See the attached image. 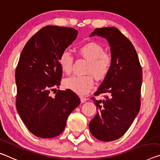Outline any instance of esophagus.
<instances>
[{
	"label": "esophagus",
	"instance_id": "obj_1",
	"mask_svg": "<svg viewBox=\"0 0 160 160\" xmlns=\"http://www.w3.org/2000/svg\"><path fill=\"white\" fill-rule=\"evenodd\" d=\"M80 99H81V102H82V103H83L85 102L86 101H87V98H86L85 97H83V96H81L80 97Z\"/></svg>",
	"mask_w": 160,
	"mask_h": 160
}]
</instances>
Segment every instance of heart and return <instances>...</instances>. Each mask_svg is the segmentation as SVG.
I'll return each instance as SVG.
<instances>
[{
  "label": "heart",
  "mask_w": 160,
  "mask_h": 160,
  "mask_svg": "<svg viewBox=\"0 0 160 160\" xmlns=\"http://www.w3.org/2000/svg\"><path fill=\"white\" fill-rule=\"evenodd\" d=\"M78 52L85 59L88 61L87 72L89 74L84 76H73L63 82L65 87L78 94L84 95L92 89L94 85V77L97 80L107 77L112 66L111 57L105 53L104 49L97 43L90 42L83 44L78 48ZM73 58L68 51H63L58 58L61 71L66 74L72 72Z\"/></svg>",
  "instance_id": "b5f03b06"
}]
</instances>
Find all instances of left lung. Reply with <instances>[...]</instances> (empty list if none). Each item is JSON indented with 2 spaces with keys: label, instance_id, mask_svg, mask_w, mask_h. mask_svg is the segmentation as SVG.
<instances>
[{
  "label": "left lung",
  "instance_id": "1",
  "mask_svg": "<svg viewBox=\"0 0 160 160\" xmlns=\"http://www.w3.org/2000/svg\"><path fill=\"white\" fill-rule=\"evenodd\" d=\"M102 36L109 42L112 66L95 96L109 94L104 99H91L97 108L89 122L95 138L114 141L122 137L139 113L141 102L142 70L138 55L128 38L114 27L96 28L90 36Z\"/></svg>",
  "mask_w": 160,
  "mask_h": 160
}]
</instances>
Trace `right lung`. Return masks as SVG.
Wrapping results in <instances>:
<instances>
[{"instance_id":"add662e5","label":"right lung","mask_w":160,"mask_h":160,"mask_svg":"<svg viewBox=\"0 0 160 160\" xmlns=\"http://www.w3.org/2000/svg\"><path fill=\"white\" fill-rule=\"evenodd\" d=\"M73 28L47 26L29 39L16 71V109L32 134L53 138L63 131L68 117L80 104L73 91L58 90L62 77L58 58L77 38Z\"/></svg>"}]
</instances>
